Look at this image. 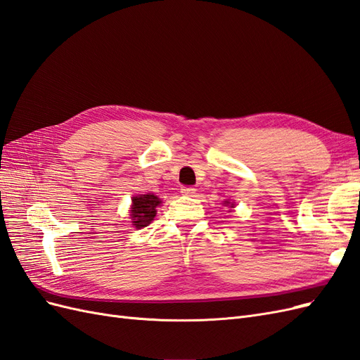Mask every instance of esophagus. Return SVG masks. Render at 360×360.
I'll list each match as a JSON object with an SVG mask.
<instances>
[{"label": "esophagus", "mask_w": 360, "mask_h": 360, "mask_svg": "<svg viewBox=\"0 0 360 360\" xmlns=\"http://www.w3.org/2000/svg\"><path fill=\"white\" fill-rule=\"evenodd\" d=\"M180 192H181L183 195H186V197H193L195 192H197V189L192 188V186H183Z\"/></svg>", "instance_id": "1"}]
</instances>
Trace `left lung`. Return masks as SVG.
Listing matches in <instances>:
<instances>
[{
  "instance_id": "left-lung-1",
  "label": "left lung",
  "mask_w": 360,
  "mask_h": 360,
  "mask_svg": "<svg viewBox=\"0 0 360 360\" xmlns=\"http://www.w3.org/2000/svg\"><path fill=\"white\" fill-rule=\"evenodd\" d=\"M225 204H230L231 207H234V204H233V202H228V201H225Z\"/></svg>"
}]
</instances>
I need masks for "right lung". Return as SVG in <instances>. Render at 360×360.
<instances>
[{
    "label": "right lung",
    "instance_id": "add662e5",
    "mask_svg": "<svg viewBox=\"0 0 360 360\" xmlns=\"http://www.w3.org/2000/svg\"><path fill=\"white\" fill-rule=\"evenodd\" d=\"M162 201L153 193L148 195H138V197L132 198V210H130V216H132V222L136 228L147 226L153 217L156 216V207Z\"/></svg>",
    "mask_w": 360,
    "mask_h": 360
}]
</instances>
